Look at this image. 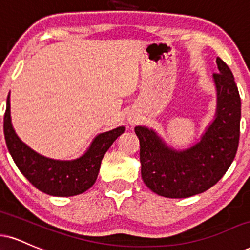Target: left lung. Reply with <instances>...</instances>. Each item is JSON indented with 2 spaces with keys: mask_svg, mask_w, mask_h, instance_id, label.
Masks as SVG:
<instances>
[{
  "mask_svg": "<svg viewBox=\"0 0 250 250\" xmlns=\"http://www.w3.org/2000/svg\"><path fill=\"white\" fill-rule=\"evenodd\" d=\"M219 73L216 112L198 143L185 150L170 148L152 129L135 127L140 140L142 179L165 198H188L203 193L222 178L235 158L240 138L241 99L226 62L216 58Z\"/></svg>",
  "mask_w": 250,
  "mask_h": 250,
  "instance_id": "obj_1",
  "label": "left lung"
}]
</instances>
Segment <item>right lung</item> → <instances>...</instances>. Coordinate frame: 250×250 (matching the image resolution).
Masks as SVG:
<instances>
[{
  "label": "right lung",
  "mask_w": 250,
  "mask_h": 250,
  "mask_svg": "<svg viewBox=\"0 0 250 250\" xmlns=\"http://www.w3.org/2000/svg\"><path fill=\"white\" fill-rule=\"evenodd\" d=\"M3 130L8 150L23 176L39 191L55 197H72L92 188L98 178L101 161L125 127L99 134L81 157L58 161L37 154L15 133L10 117V93L7 99Z\"/></svg>",
  "instance_id": "add662e5"
}]
</instances>
